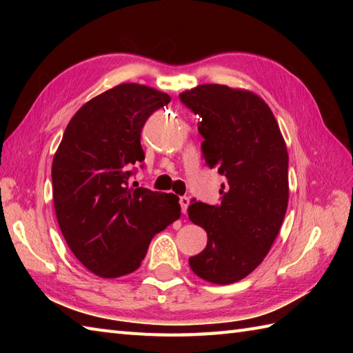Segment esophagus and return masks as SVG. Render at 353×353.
Masks as SVG:
<instances>
[{"label": "esophagus", "instance_id": "1", "mask_svg": "<svg viewBox=\"0 0 353 353\" xmlns=\"http://www.w3.org/2000/svg\"><path fill=\"white\" fill-rule=\"evenodd\" d=\"M179 203H181V206H182V212L186 214V211H188V206H190V199L183 196V197L179 199Z\"/></svg>", "mask_w": 353, "mask_h": 353}]
</instances>
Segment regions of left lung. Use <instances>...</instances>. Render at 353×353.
<instances>
[{
	"mask_svg": "<svg viewBox=\"0 0 353 353\" xmlns=\"http://www.w3.org/2000/svg\"><path fill=\"white\" fill-rule=\"evenodd\" d=\"M181 100L201 118L206 163L228 179L219 205L188 208L208 234L190 267L211 283H234L264 261L281 230L290 197L287 144L268 104L247 89L199 85Z\"/></svg>",
	"mask_w": 353,
	"mask_h": 353,
	"instance_id": "left-lung-1",
	"label": "left lung"
}]
</instances>
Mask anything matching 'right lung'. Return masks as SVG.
<instances>
[{"label": "right lung", "instance_id": "right-lung-1", "mask_svg": "<svg viewBox=\"0 0 353 353\" xmlns=\"http://www.w3.org/2000/svg\"><path fill=\"white\" fill-rule=\"evenodd\" d=\"M170 95L121 83L81 106L52 157V201L66 244L89 272L125 276L139 268L152 238L181 216L174 194L130 188L144 161L141 130Z\"/></svg>", "mask_w": 353, "mask_h": 353}]
</instances>
